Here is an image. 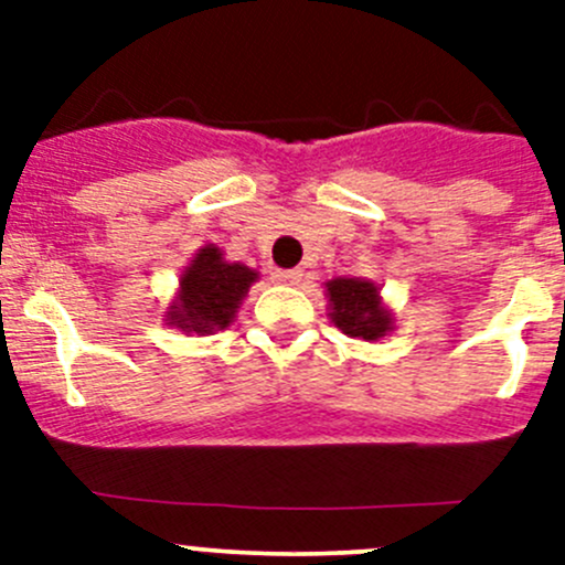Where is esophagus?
<instances>
[{"label": "esophagus", "instance_id": "esophagus-1", "mask_svg": "<svg viewBox=\"0 0 565 565\" xmlns=\"http://www.w3.org/2000/svg\"><path fill=\"white\" fill-rule=\"evenodd\" d=\"M270 278L276 284H289V287H295V284H300V278H303V270H273Z\"/></svg>", "mask_w": 565, "mask_h": 565}]
</instances>
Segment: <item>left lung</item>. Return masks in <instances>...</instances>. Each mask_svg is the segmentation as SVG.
Instances as JSON below:
<instances>
[{"mask_svg": "<svg viewBox=\"0 0 565 565\" xmlns=\"http://www.w3.org/2000/svg\"><path fill=\"white\" fill-rule=\"evenodd\" d=\"M330 319L350 339L380 341L393 330V317L380 300V289L363 278H333L324 284Z\"/></svg>", "mask_w": 565, "mask_h": 565, "instance_id": "obj_1", "label": "left lung"}]
</instances>
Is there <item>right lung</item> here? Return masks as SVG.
<instances>
[{"mask_svg": "<svg viewBox=\"0 0 565 565\" xmlns=\"http://www.w3.org/2000/svg\"><path fill=\"white\" fill-rule=\"evenodd\" d=\"M256 278L259 276L250 267L241 262H226L213 243L199 248L191 265L182 270L180 292L169 306L167 324H174L182 333L199 335L230 328Z\"/></svg>", "mask_w": 565, "mask_h": 565, "instance_id": "add662e5", "label": "right lung"}]
</instances>
